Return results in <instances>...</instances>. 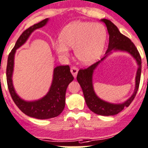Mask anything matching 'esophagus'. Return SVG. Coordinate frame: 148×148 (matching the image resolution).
<instances>
[{
  "label": "esophagus",
  "mask_w": 148,
  "mask_h": 148,
  "mask_svg": "<svg viewBox=\"0 0 148 148\" xmlns=\"http://www.w3.org/2000/svg\"><path fill=\"white\" fill-rule=\"evenodd\" d=\"M71 72L72 74V75L74 76V77H77V73H78V69L76 66H72L71 68Z\"/></svg>",
  "instance_id": "1"
}]
</instances>
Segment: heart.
<instances>
[{
	"mask_svg": "<svg viewBox=\"0 0 148 148\" xmlns=\"http://www.w3.org/2000/svg\"><path fill=\"white\" fill-rule=\"evenodd\" d=\"M60 40L54 42V50L61 57H68L69 49H74L81 62L92 64L100 58L107 39V32L100 23L74 21L65 26L60 35Z\"/></svg>",
	"mask_w": 148,
	"mask_h": 148,
	"instance_id": "heart-1",
	"label": "heart"
}]
</instances>
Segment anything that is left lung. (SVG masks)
I'll use <instances>...</instances> for the list:
<instances>
[{
  "instance_id": "left-lung-1",
  "label": "left lung",
  "mask_w": 148,
  "mask_h": 148,
  "mask_svg": "<svg viewBox=\"0 0 148 148\" xmlns=\"http://www.w3.org/2000/svg\"><path fill=\"white\" fill-rule=\"evenodd\" d=\"M101 21L106 23L109 34V44L106 56L100 60L94 63L87 69H80L77 74V79L82 88L86 105L88 108L92 112L98 115L113 116L119 114L125 108L128 107L135 98L140 82L142 60H141L140 54L135 45L134 44V42H131V40L126 36L121 34L118 28L111 21L107 19H102ZM112 50L128 52L134 57L139 66L136 76V86L134 94L127 101L121 104L110 103L102 101L95 95L92 88V77L93 71L101 61L105 59L106 57L111 53Z\"/></svg>"
}]
</instances>
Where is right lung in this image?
Instances as JSON below:
<instances>
[{"label": "right lung", "instance_id": "obj_1", "mask_svg": "<svg viewBox=\"0 0 148 148\" xmlns=\"http://www.w3.org/2000/svg\"><path fill=\"white\" fill-rule=\"evenodd\" d=\"M49 19L43 20L26 29L21 34L9 53L6 66V80L8 88L13 101L18 108L30 117L39 119H46L59 116L65 108L66 91L69 84L74 79L69 66H57L54 69L53 80L49 92L40 99L27 102L21 99L13 87L12 77L14 69V58L16 50L23 45L30 34L35 30L44 26Z\"/></svg>", "mask_w": 148, "mask_h": 148}]
</instances>
